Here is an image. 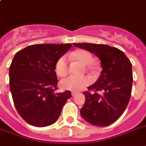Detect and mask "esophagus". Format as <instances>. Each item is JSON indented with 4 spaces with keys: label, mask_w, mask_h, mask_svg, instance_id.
<instances>
[{
    "label": "esophagus",
    "mask_w": 146,
    "mask_h": 146,
    "mask_svg": "<svg viewBox=\"0 0 146 146\" xmlns=\"http://www.w3.org/2000/svg\"><path fill=\"white\" fill-rule=\"evenodd\" d=\"M76 95H77L76 92H72V96H73V97H74V96H76Z\"/></svg>",
    "instance_id": "esophagus-1"
}]
</instances>
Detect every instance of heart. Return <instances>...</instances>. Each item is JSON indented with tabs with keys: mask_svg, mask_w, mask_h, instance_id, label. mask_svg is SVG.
<instances>
[{
	"mask_svg": "<svg viewBox=\"0 0 146 146\" xmlns=\"http://www.w3.org/2000/svg\"><path fill=\"white\" fill-rule=\"evenodd\" d=\"M70 57L76 59L84 65H88L89 69L93 68V66L91 64L93 61V57L88 50L80 49L70 54ZM55 72L59 76H64L66 75L68 72V61L65 55L61 56L56 62ZM89 83L90 80L87 76L76 77L73 76H69L63 79L60 82L63 89L72 92L80 91L81 89L89 86Z\"/></svg>",
	"mask_w": 146,
	"mask_h": 146,
	"instance_id": "heart-1",
	"label": "heart"
}]
</instances>
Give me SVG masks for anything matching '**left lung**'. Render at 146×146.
<instances>
[{"mask_svg": "<svg viewBox=\"0 0 146 146\" xmlns=\"http://www.w3.org/2000/svg\"><path fill=\"white\" fill-rule=\"evenodd\" d=\"M101 60L102 70L96 83L84 92L86 102L80 113L87 122L98 127L112 124L122 115L130 99L133 84L132 64L120 49L102 44L73 43ZM101 92V94L98 92Z\"/></svg>", "mask_w": 146, "mask_h": 146, "instance_id": "left-lung-1", "label": "left lung"}]
</instances>
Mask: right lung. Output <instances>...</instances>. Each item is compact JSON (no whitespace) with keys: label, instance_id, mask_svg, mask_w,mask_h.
Segmentation results:
<instances>
[{"label":"right lung","instance_id":"right-lung-1","mask_svg":"<svg viewBox=\"0 0 146 146\" xmlns=\"http://www.w3.org/2000/svg\"><path fill=\"white\" fill-rule=\"evenodd\" d=\"M71 44H33L19 50L10 64V88L13 103L29 124L44 127L56 122L70 91L55 93V64Z\"/></svg>","mask_w":146,"mask_h":146}]
</instances>
